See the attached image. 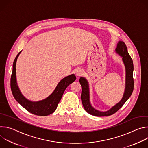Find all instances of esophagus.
<instances>
[{"label": "esophagus", "instance_id": "34e87169", "mask_svg": "<svg viewBox=\"0 0 148 148\" xmlns=\"http://www.w3.org/2000/svg\"><path fill=\"white\" fill-rule=\"evenodd\" d=\"M83 73H84V71H83V70H81V69H79V70H78L76 71V75H77V76H78V77L81 76V75L83 74Z\"/></svg>", "mask_w": 148, "mask_h": 148}]
</instances>
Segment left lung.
Listing matches in <instances>:
<instances>
[{
    "label": "left lung",
    "instance_id": "obj_1",
    "mask_svg": "<svg viewBox=\"0 0 148 148\" xmlns=\"http://www.w3.org/2000/svg\"><path fill=\"white\" fill-rule=\"evenodd\" d=\"M115 52L119 55L122 59V61L125 67V88L123 97L121 101L115 105L111 109L107 111L102 112L95 109L90 102V95L89 84L87 79L84 77H80L79 82L81 86V101L83 107L85 110L90 114L97 116H110L116 112H117L126 102L129 98L132 95L134 90V78H133V71H134V64L133 61L130 56L127 47L124 42L119 41L117 44L116 48L115 49Z\"/></svg>",
    "mask_w": 148,
    "mask_h": 148
}]
</instances>
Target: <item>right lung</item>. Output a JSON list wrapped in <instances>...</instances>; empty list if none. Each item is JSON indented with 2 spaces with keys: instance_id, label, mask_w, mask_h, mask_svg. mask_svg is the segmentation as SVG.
<instances>
[{
  "instance_id": "add662e5",
  "label": "right lung",
  "mask_w": 148,
  "mask_h": 148,
  "mask_svg": "<svg viewBox=\"0 0 148 148\" xmlns=\"http://www.w3.org/2000/svg\"><path fill=\"white\" fill-rule=\"evenodd\" d=\"M21 52L22 51L17 55L13 64L12 74L10 79V87L13 95L18 103L29 112L38 116L50 115L56 111L65 90L70 84L76 79V77L73 74L62 78L58 82L51 94L46 98L38 101H30L25 98L21 92L17 83L16 66L17 58Z\"/></svg>"
}]
</instances>
